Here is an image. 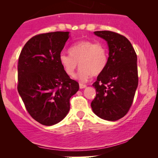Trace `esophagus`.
Segmentation results:
<instances>
[{
	"mask_svg": "<svg viewBox=\"0 0 158 158\" xmlns=\"http://www.w3.org/2000/svg\"><path fill=\"white\" fill-rule=\"evenodd\" d=\"M79 86H80V88H81V89H83V88H86V85H85V84L80 83V84H79Z\"/></svg>",
	"mask_w": 158,
	"mask_h": 158,
	"instance_id": "esophagus-1",
	"label": "esophagus"
}]
</instances>
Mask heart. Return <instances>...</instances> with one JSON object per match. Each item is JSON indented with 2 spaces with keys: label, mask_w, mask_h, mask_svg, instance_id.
<instances>
[{
  "label": "heart",
  "mask_w": 158,
  "mask_h": 158,
  "mask_svg": "<svg viewBox=\"0 0 158 158\" xmlns=\"http://www.w3.org/2000/svg\"><path fill=\"white\" fill-rule=\"evenodd\" d=\"M69 53L60 54L59 61L69 76L74 75L80 64L81 68L76 77L81 82L88 81L93 75L100 74L106 67L107 51L100 43L81 41L69 49Z\"/></svg>",
  "instance_id": "b5f03b06"
}]
</instances>
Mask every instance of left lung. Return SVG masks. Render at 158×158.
Listing matches in <instances>:
<instances>
[{
    "label": "left lung",
    "mask_w": 158,
    "mask_h": 158,
    "mask_svg": "<svg viewBox=\"0 0 158 158\" xmlns=\"http://www.w3.org/2000/svg\"><path fill=\"white\" fill-rule=\"evenodd\" d=\"M94 33L107 42L109 57L93 84L96 96L90 106L98 117L113 122L124 117L132 104L138 85L137 57L125 36L110 31Z\"/></svg>",
    "instance_id": "left-lung-1"
}]
</instances>
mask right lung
<instances>
[{
    "label": "right lung",
    "instance_id": "right-lung-1",
    "mask_svg": "<svg viewBox=\"0 0 158 158\" xmlns=\"http://www.w3.org/2000/svg\"><path fill=\"white\" fill-rule=\"evenodd\" d=\"M69 31L34 36L26 43L18 64V91L26 109L36 122L52 126L70 111V98L79 84L70 78L59 61Z\"/></svg>",
    "mask_w": 158,
    "mask_h": 158
}]
</instances>
